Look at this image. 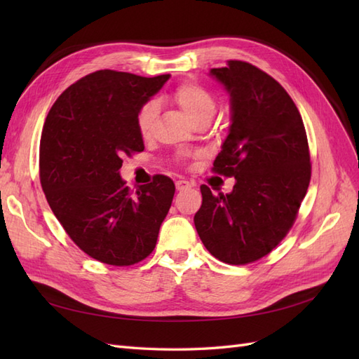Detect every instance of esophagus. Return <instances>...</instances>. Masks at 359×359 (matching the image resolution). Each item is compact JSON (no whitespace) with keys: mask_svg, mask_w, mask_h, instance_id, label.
Returning <instances> with one entry per match:
<instances>
[{"mask_svg":"<svg viewBox=\"0 0 359 359\" xmlns=\"http://www.w3.org/2000/svg\"><path fill=\"white\" fill-rule=\"evenodd\" d=\"M175 187H177L178 191H181V190H186V189L193 187V182H190V181H187V180H178V181L175 182Z\"/></svg>","mask_w":359,"mask_h":359,"instance_id":"1","label":"esophagus"}]
</instances>
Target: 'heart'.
Instances as JSON below:
<instances>
[{"mask_svg": "<svg viewBox=\"0 0 359 359\" xmlns=\"http://www.w3.org/2000/svg\"><path fill=\"white\" fill-rule=\"evenodd\" d=\"M172 100L180 106V109L194 124L206 118L211 119L215 111L214 97L198 82H184L178 85L172 93ZM157 112L158 106L153 100L139 107L136 114V127L142 137H149L153 133Z\"/></svg>", "mask_w": 359, "mask_h": 359, "instance_id": "heart-1", "label": "heart"}]
</instances>
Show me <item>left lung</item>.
Segmentation results:
<instances>
[{"label":"left lung","instance_id":"left-lung-1","mask_svg":"<svg viewBox=\"0 0 359 359\" xmlns=\"http://www.w3.org/2000/svg\"><path fill=\"white\" fill-rule=\"evenodd\" d=\"M231 95V126L214 172L233 177V190L201 186L194 226L222 262L245 265L283 240L297 219L310 177L306 128L298 107L276 79L244 61L211 69Z\"/></svg>","mask_w":359,"mask_h":359}]
</instances>
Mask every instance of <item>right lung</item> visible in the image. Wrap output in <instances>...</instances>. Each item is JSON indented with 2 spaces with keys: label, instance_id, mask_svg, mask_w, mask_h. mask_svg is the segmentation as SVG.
Here are the masks:
<instances>
[{
  "label": "right lung",
  "instance_id": "obj_1",
  "mask_svg": "<svg viewBox=\"0 0 359 359\" xmlns=\"http://www.w3.org/2000/svg\"><path fill=\"white\" fill-rule=\"evenodd\" d=\"M170 74L156 78L99 70L53 103L40 140L41 189L64 231L93 259L128 266L153 252L175 184L165 175L128 190L123 158L144 151L139 107Z\"/></svg>",
  "mask_w": 359,
  "mask_h": 359
}]
</instances>
